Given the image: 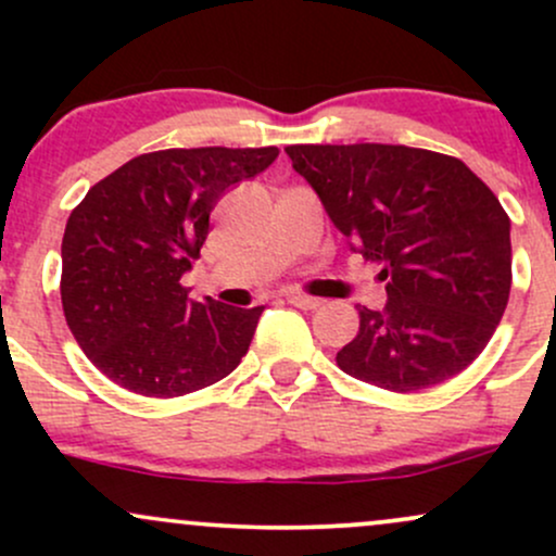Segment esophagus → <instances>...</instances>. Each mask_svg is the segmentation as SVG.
Listing matches in <instances>:
<instances>
[{
	"mask_svg": "<svg viewBox=\"0 0 556 556\" xmlns=\"http://www.w3.org/2000/svg\"><path fill=\"white\" fill-rule=\"evenodd\" d=\"M287 303L295 305V308H303V311H314V308H318V305H321V300L303 295V292H287Z\"/></svg>",
	"mask_w": 556,
	"mask_h": 556,
	"instance_id": "1",
	"label": "esophagus"
}]
</instances>
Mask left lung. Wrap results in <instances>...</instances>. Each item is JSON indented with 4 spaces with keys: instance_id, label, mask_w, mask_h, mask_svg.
Returning a JSON list of instances; mask_svg holds the SVG:
<instances>
[{
    "instance_id": "1",
    "label": "left lung",
    "mask_w": 556,
    "mask_h": 556,
    "mask_svg": "<svg viewBox=\"0 0 556 556\" xmlns=\"http://www.w3.org/2000/svg\"><path fill=\"white\" fill-rule=\"evenodd\" d=\"M353 251L381 266L384 311L337 366L366 384L418 392L468 368L500 327L513 285L509 216L460 159L389 143L290 146Z\"/></svg>"
}]
</instances>
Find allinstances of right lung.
Wrapping results in <instances>:
<instances>
[{"instance_id":"add662e5","label":"right lung","mask_w":556,"mask_h":556,"mask_svg":"<svg viewBox=\"0 0 556 556\" xmlns=\"http://www.w3.org/2000/svg\"><path fill=\"white\" fill-rule=\"evenodd\" d=\"M279 149H167L96 182L62 238V308L83 353L114 384L180 397L232 374L256 308L188 298L180 285L229 188L264 172Z\"/></svg>"}]
</instances>
